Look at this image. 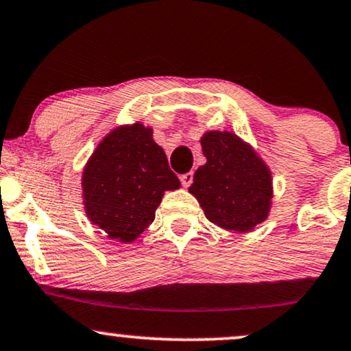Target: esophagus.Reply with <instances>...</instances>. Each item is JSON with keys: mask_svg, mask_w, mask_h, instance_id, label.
Returning a JSON list of instances; mask_svg holds the SVG:
<instances>
[{"mask_svg": "<svg viewBox=\"0 0 351 351\" xmlns=\"http://www.w3.org/2000/svg\"><path fill=\"white\" fill-rule=\"evenodd\" d=\"M180 180H181V184H183L184 188L191 186V183H193V171H188V173H184V175H181Z\"/></svg>", "mask_w": 351, "mask_h": 351, "instance_id": "34e87169", "label": "esophagus"}]
</instances>
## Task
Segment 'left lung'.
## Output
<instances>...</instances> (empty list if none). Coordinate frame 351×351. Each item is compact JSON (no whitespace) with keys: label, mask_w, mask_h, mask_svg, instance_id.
Returning <instances> with one entry per match:
<instances>
[{"label":"left lung","mask_w":351,"mask_h":351,"mask_svg":"<svg viewBox=\"0 0 351 351\" xmlns=\"http://www.w3.org/2000/svg\"><path fill=\"white\" fill-rule=\"evenodd\" d=\"M201 145L208 162L194 173L189 193L213 223L227 230H252L267 219L271 204L267 165L235 134L208 132Z\"/></svg>","instance_id":"8db88e82"}]
</instances>
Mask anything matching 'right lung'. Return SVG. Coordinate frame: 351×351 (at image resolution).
Masks as SVG:
<instances>
[{
    "instance_id": "1",
    "label": "right lung",
    "mask_w": 351,
    "mask_h": 351,
    "mask_svg": "<svg viewBox=\"0 0 351 351\" xmlns=\"http://www.w3.org/2000/svg\"><path fill=\"white\" fill-rule=\"evenodd\" d=\"M180 186L152 129L142 124L117 128L84 167V209L109 237L132 242L154 222L163 193Z\"/></svg>"
}]
</instances>
